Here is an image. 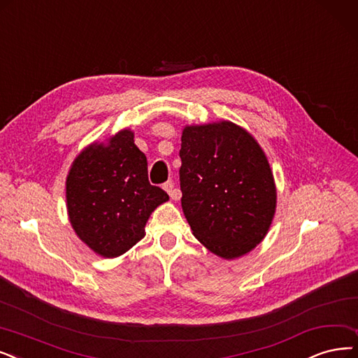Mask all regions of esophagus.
I'll return each instance as SVG.
<instances>
[{"label":"esophagus","instance_id":"1","mask_svg":"<svg viewBox=\"0 0 358 358\" xmlns=\"http://www.w3.org/2000/svg\"><path fill=\"white\" fill-rule=\"evenodd\" d=\"M163 188L167 191V194L170 195L171 199H175V201H178V199H180L182 192H180V189L175 188V182H173V180H167V182L163 185Z\"/></svg>","mask_w":358,"mask_h":358}]
</instances>
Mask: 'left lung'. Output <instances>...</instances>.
<instances>
[{
	"label": "left lung",
	"instance_id": "obj_1",
	"mask_svg": "<svg viewBox=\"0 0 358 358\" xmlns=\"http://www.w3.org/2000/svg\"><path fill=\"white\" fill-rule=\"evenodd\" d=\"M179 155L180 201L194 236L227 260L260 244L276 188L257 141L232 122L187 126Z\"/></svg>",
	"mask_w": 358,
	"mask_h": 358
}]
</instances>
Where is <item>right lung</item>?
<instances>
[{
  "label": "right lung",
  "mask_w": 358,
  "mask_h": 358,
  "mask_svg": "<svg viewBox=\"0 0 358 358\" xmlns=\"http://www.w3.org/2000/svg\"><path fill=\"white\" fill-rule=\"evenodd\" d=\"M70 223L96 254L113 259L145 235L150 214L169 195L148 180L147 157L131 131L92 144L71 166L66 182Z\"/></svg>",
  "instance_id": "right-lung-1"
}]
</instances>
